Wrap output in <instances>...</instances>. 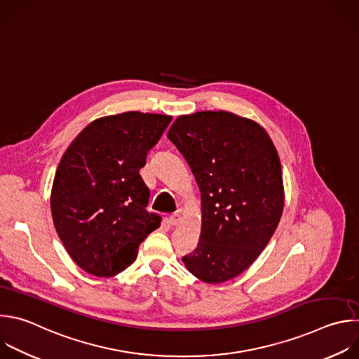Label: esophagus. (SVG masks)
<instances>
[{
	"label": "esophagus",
	"mask_w": 359,
	"mask_h": 359,
	"mask_svg": "<svg viewBox=\"0 0 359 359\" xmlns=\"http://www.w3.org/2000/svg\"><path fill=\"white\" fill-rule=\"evenodd\" d=\"M180 219H182V217H180L179 212H175V214H172V215L169 217V222H170L172 225H177V224L180 222Z\"/></svg>",
	"instance_id": "esophagus-1"
}]
</instances>
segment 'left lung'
Masks as SVG:
<instances>
[{
  "label": "left lung",
  "mask_w": 359,
  "mask_h": 359,
  "mask_svg": "<svg viewBox=\"0 0 359 359\" xmlns=\"http://www.w3.org/2000/svg\"><path fill=\"white\" fill-rule=\"evenodd\" d=\"M168 138L201 191L197 248L182 258L205 283L226 282L252 265L283 211L282 166L266 131L228 111L177 116Z\"/></svg>",
  "instance_id": "8db88e82"
}]
</instances>
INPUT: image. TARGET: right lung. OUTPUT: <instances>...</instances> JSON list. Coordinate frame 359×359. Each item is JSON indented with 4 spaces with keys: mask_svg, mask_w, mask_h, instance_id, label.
Masks as SVG:
<instances>
[{
    "mask_svg": "<svg viewBox=\"0 0 359 359\" xmlns=\"http://www.w3.org/2000/svg\"><path fill=\"white\" fill-rule=\"evenodd\" d=\"M170 115L130 111L88 124L65 152L52 186L56 232L87 273L109 278L127 269L162 217L149 212L140 175Z\"/></svg>",
    "mask_w": 359,
    "mask_h": 359,
    "instance_id": "obj_1",
    "label": "right lung"
}]
</instances>
